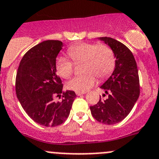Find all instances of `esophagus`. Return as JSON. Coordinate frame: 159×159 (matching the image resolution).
I'll use <instances>...</instances> for the list:
<instances>
[{
  "label": "esophagus",
  "mask_w": 159,
  "mask_h": 159,
  "mask_svg": "<svg viewBox=\"0 0 159 159\" xmlns=\"http://www.w3.org/2000/svg\"><path fill=\"white\" fill-rule=\"evenodd\" d=\"M84 92H76V95L77 96H81V95L84 94Z\"/></svg>",
  "instance_id": "1"
}]
</instances>
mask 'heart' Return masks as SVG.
Returning <instances> with one entry per match:
<instances>
[{"mask_svg":"<svg viewBox=\"0 0 159 159\" xmlns=\"http://www.w3.org/2000/svg\"><path fill=\"white\" fill-rule=\"evenodd\" d=\"M70 57L75 63L83 62L84 75L73 78L66 83V88L76 92H85L96 84V78L104 79L111 75L115 66L113 50L106 44L79 43L67 49ZM56 70L63 78H68L74 72V63L63 56L56 59Z\"/></svg>","mask_w":159,"mask_h":159,"instance_id":"1","label":"heart"}]
</instances>
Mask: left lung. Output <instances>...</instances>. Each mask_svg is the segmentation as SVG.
<instances>
[{
    "label": "left lung",
    "instance_id": "obj_1",
    "mask_svg": "<svg viewBox=\"0 0 159 159\" xmlns=\"http://www.w3.org/2000/svg\"><path fill=\"white\" fill-rule=\"evenodd\" d=\"M99 39L113 50L116 60L112 75L100 86L108 95L107 99L101 100L100 97L90 110L96 121L114 125L126 118L140 96L137 66L132 52L122 43L107 37Z\"/></svg>",
    "mask_w": 159,
    "mask_h": 159
}]
</instances>
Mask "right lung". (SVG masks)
<instances>
[{
  "instance_id": "add662e5",
  "label": "right lung",
  "mask_w": 159,
  "mask_h": 159,
  "mask_svg": "<svg viewBox=\"0 0 159 159\" xmlns=\"http://www.w3.org/2000/svg\"><path fill=\"white\" fill-rule=\"evenodd\" d=\"M63 42L48 40L29 50L20 61L16 79L18 100L35 122L54 127L64 122L76 98L74 91L63 92L56 74V57ZM56 97L61 98L57 102Z\"/></svg>"
}]
</instances>
